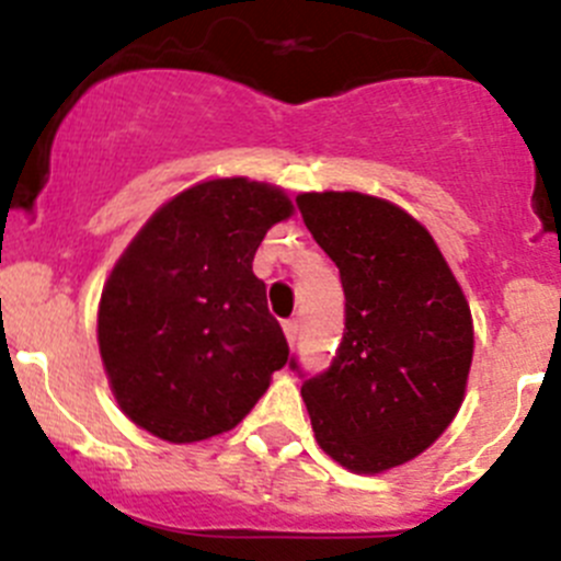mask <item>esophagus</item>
<instances>
[{"instance_id":"obj_1","label":"esophagus","mask_w":561,"mask_h":561,"mask_svg":"<svg viewBox=\"0 0 561 561\" xmlns=\"http://www.w3.org/2000/svg\"><path fill=\"white\" fill-rule=\"evenodd\" d=\"M282 329H285L287 342H290V345H296V340H298V320H285V323H282Z\"/></svg>"}]
</instances>
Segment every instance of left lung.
<instances>
[{
  "mask_svg": "<svg viewBox=\"0 0 561 561\" xmlns=\"http://www.w3.org/2000/svg\"><path fill=\"white\" fill-rule=\"evenodd\" d=\"M296 203L345 290L334 362L301 397L329 458L380 474L425 453L458 413L474 356L469 301L431 232L389 199L309 192Z\"/></svg>",
  "mask_w": 561,
  "mask_h": 561,
  "instance_id": "obj_1",
  "label": "left lung"
}]
</instances>
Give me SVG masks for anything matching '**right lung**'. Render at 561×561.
<instances>
[{
	"label": "right lung",
	"mask_w": 561,
	"mask_h": 561,
	"mask_svg": "<svg viewBox=\"0 0 561 561\" xmlns=\"http://www.w3.org/2000/svg\"><path fill=\"white\" fill-rule=\"evenodd\" d=\"M290 216L279 186L216 178L161 205L119 254L98 304V347L134 425L205 442L265 394L290 347L252 260Z\"/></svg>",
	"instance_id": "right-lung-1"
}]
</instances>
